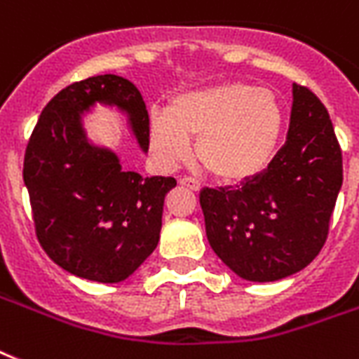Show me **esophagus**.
I'll list each match as a JSON object with an SVG mask.
<instances>
[{
    "label": "esophagus",
    "instance_id": "1",
    "mask_svg": "<svg viewBox=\"0 0 359 359\" xmlns=\"http://www.w3.org/2000/svg\"><path fill=\"white\" fill-rule=\"evenodd\" d=\"M180 183H182L183 187L191 189V191H200V182H198V180H194V177L185 176L180 180Z\"/></svg>",
    "mask_w": 359,
    "mask_h": 359
}]
</instances>
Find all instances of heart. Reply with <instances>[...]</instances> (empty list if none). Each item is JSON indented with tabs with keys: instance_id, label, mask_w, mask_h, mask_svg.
I'll return each instance as SVG.
<instances>
[{
	"instance_id": "b5f03b06",
	"label": "heart",
	"mask_w": 359,
	"mask_h": 359,
	"mask_svg": "<svg viewBox=\"0 0 359 359\" xmlns=\"http://www.w3.org/2000/svg\"><path fill=\"white\" fill-rule=\"evenodd\" d=\"M282 102L250 83H220L174 96L148 124L151 156L174 168L196 156L222 182H246L265 170L282 139Z\"/></svg>"
}]
</instances>
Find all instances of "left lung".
Instances as JSON below:
<instances>
[{"label": "left lung", "instance_id": "1", "mask_svg": "<svg viewBox=\"0 0 359 359\" xmlns=\"http://www.w3.org/2000/svg\"><path fill=\"white\" fill-rule=\"evenodd\" d=\"M341 185L343 157L328 111L294 83L287 139L265 170L237 187L200 193L209 245L243 280L291 276L325 246Z\"/></svg>", "mask_w": 359, "mask_h": 359}]
</instances>
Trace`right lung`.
Returning <instances> with one entry per match:
<instances>
[{"label": "right lung", "mask_w": 359, "mask_h": 359, "mask_svg": "<svg viewBox=\"0 0 359 359\" xmlns=\"http://www.w3.org/2000/svg\"><path fill=\"white\" fill-rule=\"evenodd\" d=\"M118 107L148 151V111L133 83L113 74L72 83L40 113L24 159L40 246L74 276L100 283L130 278L156 250L174 177L124 170L109 148L88 142L83 113Z\"/></svg>", "instance_id": "1"}]
</instances>
